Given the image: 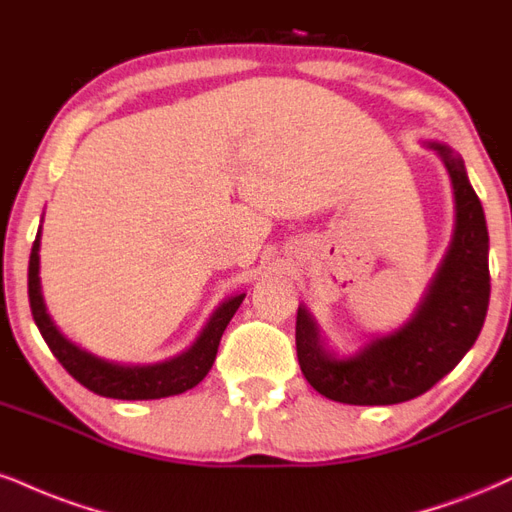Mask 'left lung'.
I'll list each match as a JSON object with an SVG mask.
<instances>
[{"mask_svg": "<svg viewBox=\"0 0 512 512\" xmlns=\"http://www.w3.org/2000/svg\"><path fill=\"white\" fill-rule=\"evenodd\" d=\"M446 166L455 195V231L415 315L374 336L355 355L324 346L305 305L295 319V348L305 379L322 396L348 405H393L422 396L474 346L489 307V231L465 164L448 145L427 143Z\"/></svg>", "mask_w": 512, "mask_h": 512, "instance_id": "8db88e82", "label": "left lung"}]
</instances>
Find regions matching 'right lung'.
Returning a JSON list of instances; mask_svg holds the SVG:
<instances>
[{"instance_id": "add662e5", "label": "right lung", "mask_w": 512, "mask_h": 512, "mask_svg": "<svg viewBox=\"0 0 512 512\" xmlns=\"http://www.w3.org/2000/svg\"><path fill=\"white\" fill-rule=\"evenodd\" d=\"M28 298L33 319L38 324L42 338L52 350L54 357L64 365L78 384L104 398L119 400H155L166 396H178V393L193 389L207 377L214 365L219 341L224 329L229 326L231 317L243 303L245 293L231 295L212 312L205 329L195 338V343L181 355L169 357V360L152 362V365H126V362L104 360L83 350L69 341L57 324L49 317L45 298L40 288V231L35 236L33 250H30L28 262Z\"/></svg>"}]
</instances>
